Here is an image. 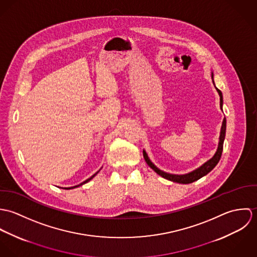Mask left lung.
Here are the masks:
<instances>
[{"label": "left lung", "instance_id": "1", "mask_svg": "<svg viewBox=\"0 0 257 257\" xmlns=\"http://www.w3.org/2000/svg\"><path fill=\"white\" fill-rule=\"evenodd\" d=\"M212 80H213V83L215 85V82H214V73L212 72ZM216 87V86H215ZM216 90L217 92L219 93V96H220V110H222V104H223V100H222V94L220 92V90L216 87ZM225 130H226V120H225V117L223 118L222 120V123H221V127H220V138H219V145H218V148H217V151L216 153L214 154V156L209 159L208 161H206L204 164H202L200 167L196 168L195 170L189 172V173H186V174H171V173H167L163 170H160L156 165H154L151 160L149 159L148 155H147V151L144 149L143 153H144V157H145V160L147 163V165L153 170L155 171L158 175H160L161 177L169 180V181H172V182H175V183L180 184H190L201 179L202 177L206 176L209 172H211L215 167L216 165L219 163L220 161V156H221V152H222V147H223V142H224V138H225Z\"/></svg>", "mask_w": 257, "mask_h": 257}]
</instances>
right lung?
I'll return each mask as SVG.
<instances>
[{
    "label": "right lung",
    "mask_w": 257,
    "mask_h": 257,
    "mask_svg": "<svg viewBox=\"0 0 257 257\" xmlns=\"http://www.w3.org/2000/svg\"><path fill=\"white\" fill-rule=\"evenodd\" d=\"M100 170H101V169H100ZM100 170H99V171H100ZM99 171H98V172H96V173H95L94 175H92V176H91L90 178H88L87 180H85L84 182H82V183H80L79 184V185H76V186H73V187H69V188H64V189H67V190H68V189H74V188H77V187H79V186H82L83 184L88 183V182H89L90 180H92V179H93V178H94V177H95V176H96V175H97V174L99 173Z\"/></svg>",
    "instance_id": "1"
}]
</instances>
